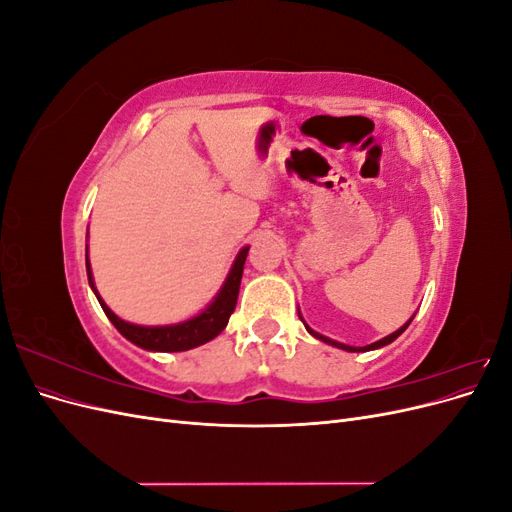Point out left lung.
<instances>
[{"instance_id": "1", "label": "left lung", "mask_w": 512, "mask_h": 512, "mask_svg": "<svg viewBox=\"0 0 512 512\" xmlns=\"http://www.w3.org/2000/svg\"><path fill=\"white\" fill-rule=\"evenodd\" d=\"M299 318L303 320V316H301V312H299ZM414 318V316H412ZM412 318L404 324V327H399L395 333H391V335H386V337H382V339H378V342H374V344H369V346H363V348H354V346H346V344H339V342H335V339H329V337H324V335H320V333H316L312 327H307L305 324V320H303V324H305V329H307V333L309 335H314L316 339H320V342H324V344H329V346H333V348H339V350H346V352H369V350H378V348H382V346H389L391 342H395V339L404 333L408 327H410V322H412Z\"/></svg>"}]
</instances>
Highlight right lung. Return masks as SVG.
<instances>
[{
    "label": "right lung",
    "instance_id": "1",
    "mask_svg": "<svg viewBox=\"0 0 512 512\" xmlns=\"http://www.w3.org/2000/svg\"><path fill=\"white\" fill-rule=\"evenodd\" d=\"M247 252H250V245L241 247V252L237 254L235 262H232V267L226 275L222 288L218 290V294H215L213 301L203 309V312H198L196 316H192L188 320H181L175 324H156V327H145V324H134L128 320H121L113 312V309L104 303L100 292L96 290L94 273H91V262H89L87 250H85V267H87L89 286H91V290H94L98 303L102 305L106 318L115 324V329L123 337H126L128 342H132L134 346L143 348V350H149V352H183V350H190V348L211 342L213 337H218L226 329L228 318L232 312H235V305H237Z\"/></svg>",
    "mask_w": 512,
    "mask_h": 512
}]
</instances>
